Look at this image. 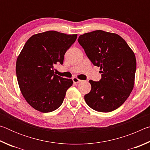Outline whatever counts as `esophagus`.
I'll use <instances>...</instances> for the list:
<instances>
[{
	"label": "esophagus",
	"instance_id": "1",
	"mask_svg": "<svg viewBox=\"0 0 150 150\" xmlns=\"http://www.w3.org/2000/svg\"><path fill=\"white\" fill-rule=\"evenodd\" d=\"M72 79H73V83H75V84H77V83H80L81 81L80 79H78V78H77V77H73Z\"/></svg>",
	"mask_w": 150,
	"mask_h": 150
}]
</instances>
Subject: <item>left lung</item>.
I'll list each match as a JSON object with an SVG mask.
<instances>
[{
  "label": "left lung",
  "mask_w": 150,
  "mask_h": 150,
  "mask_svg": "<svg viewBox=\"0 0 150 150\" xmlns=\"http://www.w3.org/2000/svg\"><path fill=\"white\" fill-rule=\"evenodd\" d=\"M78 42L93 64L100 67L102 78L90 80V93L85 100L93 110L113 111L130 96L134 85L136 60L133 51L120 35L103 31L86 33Z\"/></svg>",
  "instance_id": "left-lung-1"
}]
</instances>
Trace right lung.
Segmentation results:
<instances>
[{"instance_id":"right-lung-1","label":"right lung","mask_w":150,"mask_h":150,"mask_svg":"<svg viewBox=\"0 0 150 150\" xmlns=\"http://www.w3.org/2000/svg\"><path fill=\"white\" fill-rule=\"evenodd\" d=\"M77 36L47 31L33 35L25 44L17 58L16 77L22 95L35 110L50 112L63 103L73 82L55 75L54 67L63 64L65 52Z\"/></svg>"}]
</instances>
